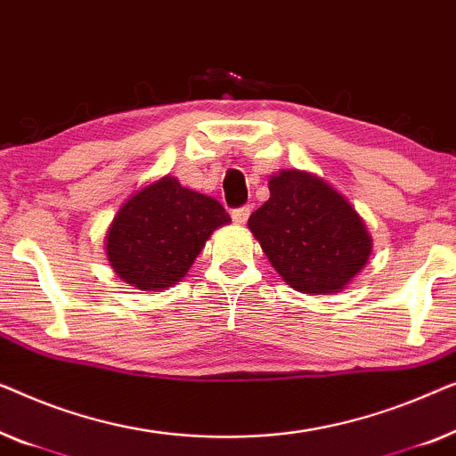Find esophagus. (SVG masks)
Returning <instances> with one entry per match:
<instances>
[{"instance_id": "obj_1", "label": "esophagus", "mask_w": 456, "mask_h": 456, "mask_svg": "<svg viewBox=\"0 0 456 456\" xmlns=\"http://www.w3.org/2000/svg\"><path fill=\"white\" fill-rule=\"evenodd\" d=\"M249 213H252V208L241 207V208H235L233 213H231V216H233V221L237 223V225H243V223L249 219Z\"/></svg>"}]
</instances>
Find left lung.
I'll return each instance as SVG.
<instances>
[{
	"label": "left lung",
	"mask_w": 456,
	"mask_h": 456,
	"mask_svg": "<svg viewBox=\"0 0 456 456\" xmlns=\"http://www.w3.org/2000/svg\"><path fill=\"white\" fill-rule=\"evenodd\" d=\"M271 198L248 227L274 271L295 291L335 295L355 281L371 256V235L341 191L310 171L281 169Z\"/></svg>",
	"instance_id": "1"
}]
</instances>
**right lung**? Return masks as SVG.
<instances>
[{
	"label": "right lung",
	"instance_id": "1",
	"mask_svg": "<svg viewBox=\"0 0 456 456\" xmlns=\"http://www.w3.org/2000/svg\"><path fill=\"white\" fill-rule=\"evenodd\" d=\"M229 223L221 202L163 175L121 204L107 227L105 254L124 283L163 291L188 274L210 235Z\"/></svg>",
	"mask_w": 456,
	"mask_h": 456
}]
</instances>
